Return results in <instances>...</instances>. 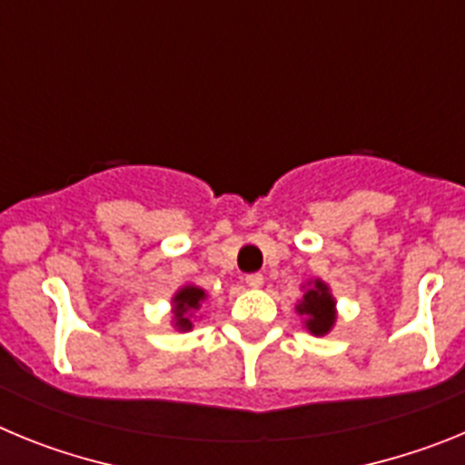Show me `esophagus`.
Wrapping results in <instances>:
<instances>
[{"instance_id": "34e87169", "label": "esophagus", "mask_w": 465, "mask_h": 465, "mask_svg": "<svg viewBox=\"0 0 465 465\" xmlns=\"http://www.w3.org/2000/svg\"><path fill=\"white\" fill-rule=\"evenodd\" d=\"M246 286H249V289H261L262 286V274H246Z\"/></svg>"}]
</instances>
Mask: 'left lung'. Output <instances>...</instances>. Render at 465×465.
<instances>
[{
	"label": "left lung",
	"mask_w": 465,
	"mask_h": 465,
	"mask_svg": "<svg viewBox=\"0 0 465 465\" xmlns=\"http://www.w3.org/2000/svg\"><path fill=\"white\" fill-rule=\"evenodd\" d=\"M305 289V286H302ZM295 312L302 316V323H305L307 331L316 338L328 335L338 322V310H335V298L331 293V286H328L323 279H310L307 282L305 295L300 298V302L295 305Z\"/></svg>",
	"instance_id": "8db88e82"
}]
</instances>
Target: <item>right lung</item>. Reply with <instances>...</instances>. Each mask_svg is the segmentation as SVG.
<instances>
[{"label": "right lung", "mask_w": 465, "mask_h": 465, "mask_svg": "<svg viewBox=\"0 0 465 465\" xmlns=\"http://www.w3.org/2000/svg\"><path fill=\"white\" fill-rule=\"evenodd\" d=\"M204 298H207L204 289H200L195 283H186L172 295V323H174L176 331H193V314L200 310Z\"/></svg>", "instance_id": "add662e5"}]
</instances>
